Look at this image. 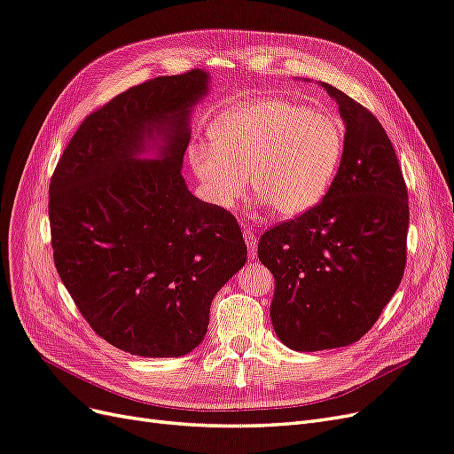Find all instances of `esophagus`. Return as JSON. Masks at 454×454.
Here are the masks:
<instances>
[{"instance_id": "esophagus-1", "label": "esophagus", "mask_w": 454, "mask_h": 454, "mask_svg": "<svg viewBox=\"0 0 454 454\" xmlns=\"http://www.w3.org/2000/svg\"><path fill=\"white\" fill-rule=\"evenodd\" d=\"M244 240H246V246H248L250 257L254 259V257H255V252H257V237L254 235V231L244 229Z\"/></svg>"}]
</instances>
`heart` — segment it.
Here are the masks:
<instances>
[{
  "label": "heart",
  "mask_w": 454,
  "mask_h": 454,
  "mask_svg": "<svg viewBox=\"0 0 454 454\" xmlns=\"http://www.w3.org/2000/svg\"><path fill=\"white\" fill-rule=\"evenodd\" d=\"M212 145L189 147V162L217 208H232L246 193L282 217L307 214L333 185L345 153L339 121L290 100L244 102L210 127Z\"/></svg>",
  "instance_id": "obj_1"
}]
</instances>
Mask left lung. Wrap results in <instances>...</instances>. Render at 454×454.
<instances>
[{
  "instance_id": "left-lung-1",
  "label": "left lung",
  "mask_w": 454,
  "mask_h": 454,
  "mask_svg": "<svg viewBox=\"0 0 454 454\" xmlns=\"http://www.w3.org/2000/svg\"><path fill=\"white\" fill-rule=\"evenodd\" d=\"M320 85L347 127L340 168L320 204L257 246L274 277V333L299 352L362 339L400 286L407 252V187L388 134L350 96Z\"/></svg>"
}]
</instances>
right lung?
Masks as SVG:
<instances>
[{"label": "right lung", "instance_id": "add662e5", "mask_svg": "<svg viewBox=\"0 0 454 454\" xmlns=\"http://www.w3.org/2000/svg\"><path fill=\"white\" fill-rule=\"evenodd\" d=\"M210 74L149 79L90 114L54 168V265L96 335L144 358L197 348L214 295L246 263L237 219L182 176Z\"/></svg>", "mask_w": 454, "mask_h": 454}]
</instances>
